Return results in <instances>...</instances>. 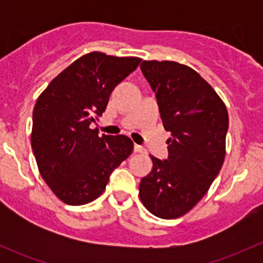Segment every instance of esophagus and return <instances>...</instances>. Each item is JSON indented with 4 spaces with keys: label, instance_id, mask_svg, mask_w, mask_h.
Returning <instances> with one entry per match:
<instances>
[{
    "label": "esophagus",
    "instance_id": "esophagus-1",
    "mask_svg": "<svg viewBox=\"0 0 263 263\" xmlns=\"http://www.w3.org/2000/svg\"><path fill=\"white\" fill-rule=\"evenodd\" d=\"M134 150H135V153H140V154H145V153H146L145 147H142L141 145H137V144L134 146Z\"/></svg>",
    "mask_w": 263,
    "mask_h": 263
}]
</instances>
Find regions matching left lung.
Here are the masks:
<instances>
[{"instance_id": "left-lung-1", "label": "left lung", "mask_w": 263, "mask_h": 263, "mask_svg": "<svg viewBox=\"0 0 263 263\" xmlns=\"http://www.w3.org/2000/svg\"><path fill=\"white\" fill-rule=\"evenodd\" d=\"M142 73L156 94L168 140V159L151 156L153 169L140 182L145 208L161 219L191 210L210 188L225 158L228 110L195 70L172 61H144Z\"/></svg>"}]
</instances>
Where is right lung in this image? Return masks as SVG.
<instances>
[{
	"mask_svg": "<svg viewBox=\"0 0 263 263\" xmlns=\"http://www.w3.org/2000/svg\"><path fill=\"white\" fill-rule=\"evenodd\" d=\"M140 62L137 57L89 53L53 79L36 100L31 148L41 176L67 205L99 197L112 172L131 155L129 137L99 136L90 124L103 115L113 89Z\"/></svg>",
	"mask_w": 263,
	"mask_h": 263,
	"instance_id": "obj_1",
	"label": "right lung"
}]
</instances>
